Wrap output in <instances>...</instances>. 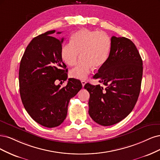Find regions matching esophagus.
I'll use <instances>...</instances> for the list:
<instances>
[{
  "label": "esophagus",
  "mask_w": 160,
  "mask_h": 160,
  "mask_svg": "<svg viewBox=\"0 0 160 160\" xmlns=\"http://www.w3.org/2000/svg\"><path fill=\"white\" fill-rule=\"evenodd\" d=\"M81 83H82V87L84 88V86H85V84H86V81H84V80H82V81H81Z\"/></svg>",
  "instance_id": "obj_1"
}]
</instances>
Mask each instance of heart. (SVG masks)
<instances>
[{
    "instance_id": "1",
    "label": "heart",
    "mask_w": 160,
    "mask_h": 160,
    "mask_svg": "<svg viewBox=\"0 0 160 160\" xmlns=\"http://www.w3.org/2000/svg\"><path fill=\"white\" fill-rule=\"evenodd\" d=\"M110 48L111 40L106 32L83 28L72 35L70 43L62 46L61 57L66 64L74 66L80 54L82 59L70 71V76L84 80L94 69V66L99 68L106 62Z\"/></svg>"
}]
</instances>
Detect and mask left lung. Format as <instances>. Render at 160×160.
Returning <instances> with one entry per match:
<instances>
[{
	"mask_svg": "<svg viewBox=\"0 0 160 160\" xmlns=\"http://www.w3.org/2000/svg\"><path fill=\"white\" fill-rule=\"evenodd\" d=\"M143 62L135 44L125 37H112L108 58L94 76L104 84L84 86L90 93L89 115L104 126L116 124L127 117L140 94Z\"/></svg>",
	"mask_w": 160,
	"mask_h": 160,
	"instance_id": "left-lung-1",
	"label": "left lung"
}]
</instances>
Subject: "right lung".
<instances>
[{"mask_svg": "<svg viewBox=\"0 0 160 160\" xmlns=\"http://www.w3.org/2000/svg\"><path fill=\"white\" fill-rule=\"evenodd\" d=\"M50 30L34 38L26 48L19 68L20 94L32 119L46 128L58 126L66 119L70 100L81 90L79 80L69 78L65 87L55 81L68 78L61 57V40ZM58 32L57 34H60Z\"/></svg>", "mask_w": 160, "mask_h": 160, "instance_id": "1", "label": "right lung"}]
</instances>
